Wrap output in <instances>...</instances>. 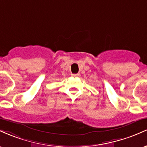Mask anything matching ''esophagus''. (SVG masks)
Listing matches in <instances>:
<instances>
[{
  "label": "esophagus",
  "instance_id": "1",
  "mask_svg": "<svg viewBox=\"0 0 147 147\" xmlns=\"http://www.w3.org/2000/svg\"><path fill=\"white\" fill-rule=\"evenodd\" d=\"M72 77H80V74L77 73V74H72Z\"/></svg>",
  "mask_w": 147,
  "mask_h": 147
}]
</instances>
